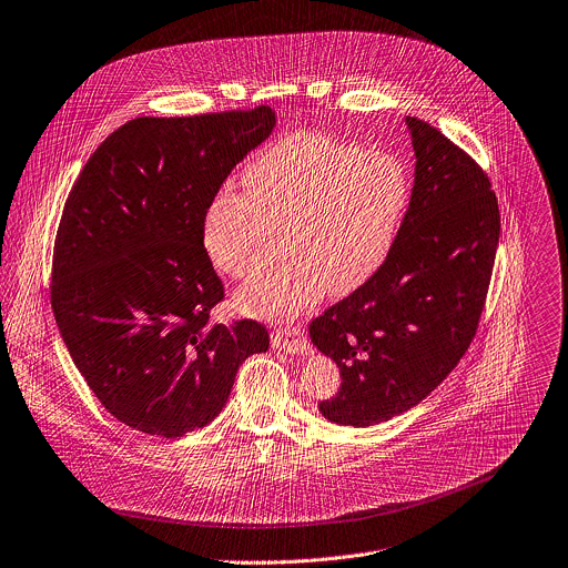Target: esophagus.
Wrapping results in <instances>:
<instances>
[{
	"instance_id": "34e87169",
	"label": "esophagus",
	"mask_w": 568,
	"mask_h": 568,
	"mask_svg": "<svg viewBox=\"0 0 568 568\" xmlns=\"http://www.w3.org/2000/svg\"><path fill=\"white\" fill-rule=\"evenodd\" d=\"M271 342H273V348L286 351L293 355H304L308 351V342L302 326H280L273 331Z\"/></svg>"
}]
</instances>
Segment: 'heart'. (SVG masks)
<instances>
[{
  "label": "heart",
  "instance_id": "b5f03b06",
  "mask_svg": "<svg viewBox=\"0 0 568 568\" xmlns=\"http://www.w3.org/2000/svg\"><path fill=\"white\" fill-rule=\"evenodd\" d=\"M244 191L215 195L204 251L220 273L253 280L280 255L284 235L293 257L235 304L246 315L286 320L326 288L346 295L373 277L399 233L410 182L388 151L295 133L246 166Z\"/></svg>",
  "mask_w": 568,
  "mask_h": 568
}]
</instances>
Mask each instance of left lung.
Instances as JSON below:
<instances>
[{"mask_svg":"<svg viewBox=\"0 0 568 568\" xmlns=\"http://www.w3.org/2000/svg\"><path fill=\"white\" fill-rule=\"evenodd\" d=\"M415 153L408 211L384 264L311 322L342 375L328 422L373 426L417 406L457 366L484 308L499 211L486 173L430 124L406 118Z\"/></svg>","mask_w":568,"mask_h":568,"instance_id":"left-lung-1","label":"left lung"}]
</instances>
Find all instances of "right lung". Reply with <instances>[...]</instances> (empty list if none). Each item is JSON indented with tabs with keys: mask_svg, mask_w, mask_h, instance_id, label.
I'll return each instance as SVG.
<instances>
[{
	"mask_svg": "<svg viewBox=\"0 0 568 568\" xmlns=\"http://www.w3.org/2000/svg\"><path fill=\"white\" fill-rule=\"evenodd\" d=\"M275 111L138 118L91 155L53 251L60 335L104 408L175 439L213 422L237 368L268 331L209 324L224 286L204 251V217L231 171L275 129Z\"/></svg>",
	"mask_w": 568,
	"mask_h": 568,
	"instance_id": "obj_1",
	"label": "right lung"
}]
</instances>
